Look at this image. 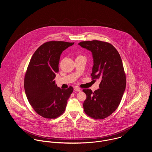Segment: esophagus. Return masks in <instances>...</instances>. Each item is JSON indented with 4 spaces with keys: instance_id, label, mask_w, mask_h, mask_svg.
Returning <instances> with one entry per match:
<instances>
[{
    "instance_id": "1",
    "label": "esophagus",
    "mask_w": 152,
    "mask_h": 152,
    "mask_svg": "<svg viewBox=\"0 0 152 152\" xmlns=\"http://www.w3.org/2000/svg\"><path fill=\"white\" fill-rule=\"evenodd\" d=\"M74 91H81V89H80V88H78V87H75L74 88Z\"/></svg>"
}]
</instances>
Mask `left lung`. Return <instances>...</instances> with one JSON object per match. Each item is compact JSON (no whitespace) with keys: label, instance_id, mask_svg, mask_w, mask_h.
Segmentation results:
<instances>
[{"label":"left lung","instance_id":"obj_1","mask_svg":"<svg viewBox=\"0 0 152 152\" xmlns=\"http://www.w3.org/2000/svg\"><path fill=\"white\" fill-rule=\"evenodd\" d=\"M81 47L91 51L93 58L91 77L101 80L94 92L83 89L86 94L84 111L94 119H102L118 107L126 89V78L121 56L111 44L101 41H82Z\"/></svg>","mask_w":152,"mask_h":152}]
</instances>
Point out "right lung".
Segmentation results:
<instances>
[{
  "mask_svg": "<svg viewBox=\"0 0 152 152\" xmlns=\"http://www.w3.org/2000/svg\"><path fill=\"white\" fill-rule=\"evenodd\" d=\"M74 44L64 41L47 42L33 55L25 76L24 88L30 104L39 115L55 119L66 109L73 88L61 89L54 78L59 71L63 51Z\"/></svg>",
  "mask_w": 152,
  "mask_h": 152,
  "instance_id": "add662e5",
  "label": "right lung"
}]
</instances>
